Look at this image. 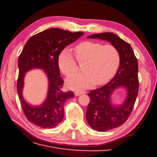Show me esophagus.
<instances>
[{
	"mask_svg": "<svg viewBox=\"0 0 157 157\" xmlns=\"http://www.w3.org/2000/svg\"><path fill=\"white\" fill-rule=\"evenodd\" d=\"M85 93H86V92H85V91H75V95L76 96H80V95L85 94Z\"/></svg>",
	"mask_w": 157,
	"mask_h": 157,
	"instance_id": "1",
	"label": "esophagus"
}]
</instances>
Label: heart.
Wrapping results in <instances>:
<instances>
[{
	"instance_id": "b5f03b06",
	"label": "heart",
	"mask_w": 157,
	"mask_h": 157,
	"mask_svg": "<svg viewBox=\"0 0 157 157\" xmlns=\"http://www.w3.org/2000/svg\"><path fill=\"white\" fill-rule=\"evenodd\" d=\"M78 62H84V71L69 77L66 83L74 90L88 88L94 84H103L115 74L120 61L118 50L112 44L103 45L100 42L84 41L74 48ZM60 71L67 77L77 70V64L69 49L61 52L58 57Z\"/></svg>"
}]
</instances>
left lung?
<instances>
[{
  "instance_id": "left-lung-1",
  "label": "left lung",
  "mask_w": 157,
  "mask_h": 157,
  "mask_svg": "<svg viewBox=\"0 0 157 157\" xmlns=\"http://www.w3.org/2000/svg\"><path fill=\"white\" fill-rule=\"evenodd\" d=\"M88 38L109 42L116 47L120 56L119 67L115 77L88 94L90 98L86 113L88 124L94 130L106 132L122 125L130 115L139 90L138 63L130 44L113 33H98ZM119 87L126 88L127 98L122 105H113L111 96Z\"/></svg>"
}]
</instances>
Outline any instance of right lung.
I'll use <instances>...</instances> for the list:
<instances>
[{
    "label": "right lung",
    "instance_id": "obj_1",
    "mask_svg": "<svg viewBox=\"0 0 157 157\" xmlns=\"http://www.w3.org/2000/svg\"><path fill=\"white\" fill-rule=\"evenodd\" d=\"M84 34L71 33L58 28H50L33 35L27 40L18 58L19 75L17 90L21 105L27 120L42 128H54L59 124L64 116V104L75 97L73 92H63V80L60 77L58 57L66 46ZM33 68L45 71L49 79L46 100L40 106L28 104L22 97L25 73Z\"/></svg>",
    "mask_w": 157,
    "mask_h": 157
}]
</instances>
